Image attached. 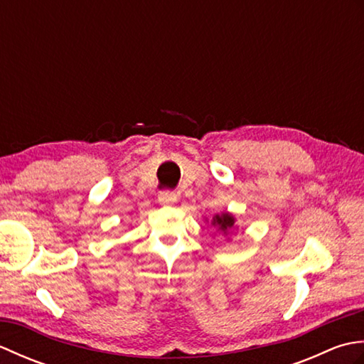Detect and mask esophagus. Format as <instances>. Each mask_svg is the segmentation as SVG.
<instances>
[{
    "mask_svg": "<svg viewBox=\"0 0 364 364\" xmlns=\"http://www.w3.org/2000/svg\"><path fill=\"white\" fill-rule=\"evenodd\" d=\"M158 202L161 205H173L176 202V194H173V192H168V191L161 192V194L158 196Z\"/></svg>",
    "mask_w": 364,
    "mask_h": 364,
    "instance_id": "1",
    "label": "esophagus"
}]
</instances>
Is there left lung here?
I'll use <instances>...</instances> for the list:
<instances>
[{
    "label": "left lung",
    "mask_w": 364,
    "mask_h": 364,
    "mask_svg": "<svg viewBox=\"0 0 364 364\" xmlns=\"http://www.w3.org/2000/svg\"><path fill=\"white\" fill-rule=\"evenodd\" d=\"M211 225L218 227V230L220 233H228V231L235 227V218L231 215L230 213H222V214H215L213 220H211Z\"/></svg>",
    "instance_id": "1"
}]
</instances>
